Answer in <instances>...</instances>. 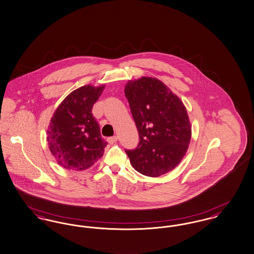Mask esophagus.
Segmentation results:
<instances>
[{
	"mask_svg": "<svg viewBox=\"0 0 254 254\" xmlns=\"http://www.w3.org/2000/svg\"><path fill=\"white\" fill-rule=\"evenodd\" d=\"M107 141L110 143V144H113V143H115L116 141H118V136H111V137H108Z\"/></svg>",
	"mask_w": 254,
	"mask_h": 254,
	"instance_id": "1",
	"label": "esophagus"
}]
</instances>
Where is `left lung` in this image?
<instances>
[{
    "instance_id": "obj_1",
    "label": "left lung",
    "mask_w": 254,
    "mask_h": 254,
    "mask_svg": "<svg viewBox=\"0 0 254 254\" xmlns=\"http://www.w3.org/2000/svg\"><path fill=\"white\" fill-rule=\"evenodd\" d=\"M124 93L139 134L137 147L126 150L132 166L153 178L172 171L186 156L191 139L185 104L155 77L129 80Z\"/></svg>"
}]
</instances>
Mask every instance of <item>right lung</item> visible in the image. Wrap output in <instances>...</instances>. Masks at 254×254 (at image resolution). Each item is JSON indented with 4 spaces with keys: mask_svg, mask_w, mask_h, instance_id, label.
<instances>
[{
    "mask_svg": "<svg viewBox=\"0 0 254 254\" xmlns=\"http://www.w3.org/2000/svg\"><path fill=\"white\" fill-rule=\"evenodd\" d=\"M104 88L82 86L67 95L54 113L47 141L54 159L65 169L86 170L104 154L108 143L92 114Z\"/></svg>",
    "mask_w": 254,
    "mask_h": 254,
    "instance_id": "right-lung-1",
    "label": "right lung"
}]
</instances>
